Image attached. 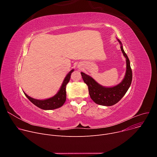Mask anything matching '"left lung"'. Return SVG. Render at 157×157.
<instances>
[{"label":"left lung","instance_id":"1","mask_svg":"<svg viewBox=\"0 0 157 157\" xmlns=\"http://www.w3.org/2000/svg\"><path fill=\"white\" fill-rule=\"evenodd\" d=\"M121 44V51L126 58V73L124 79L121 83L114 87H106L98 84L93 78L81 72V76L84 82L87 85L89 93L92 100L96 104L110 106L117 103L125 94L132 80V71L130 64L129 59L125 53L121 41L118 39Z\"/></svg>","mask_w":157,"mask_h":157}]
</instances>
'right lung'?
<instances>
[{"label": "right lung", "instance_id": "right-lung-1", "mask_svg": "<svg viewBox=\"0 0 157 157\" xmlns=\"http://www.w3.org/2000/svg\"><path fill=\"white\" fill-rule=\"evenodd\" d=\"M74 70H71L68 74L66 75L65 77L63 84L60 87V89L57 93L56 95H55L53 97H52L49 99H44V100H38L33 99L30 96H29L27 94H26L25 93V95L26 97L36 106L38 107L43 109V110H52L55 109L57 108H59L61 107L64 103L66 101V84L68 83L70 78L72 72H73Z\"/></svg>", "mask_w": 157, "mask_h": 157}]
</instances>
